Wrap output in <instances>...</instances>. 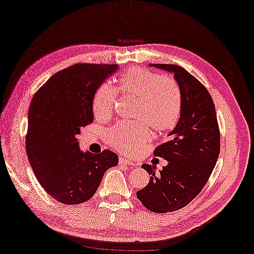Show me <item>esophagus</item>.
<instances>
[{
    "label": "esophagus",
    "instance_id": "esophagus-1",
    "mask_svg": "<svg viewBox=\"0 0 254 254\" xmlns=\"http://www.w3.org/2000/svg\"><path fill=\"white\" fill-rule=\"evenodd\" d=\"M119 165H120V166H129V167H131V168L135 167V163H132V162L130 161V160H127V159L122 158V157L119 158Z\"/></svg>",
    "mask_w": 254,
    "mask_h": 254
}]
</instances>
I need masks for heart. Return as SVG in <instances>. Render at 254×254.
Returning a JSON list of instances; mask_svg holds the SVG:
<instances>
[{
	"mask_svg": "<svg viewBox=\"0 0 254 254\" xmlns=\"http://www.w3.org/2000/svg\"><path fill=\"white\" fill-rule=\"evenodd\" d=\"M117 89L136 99L132 118L139 122L116 124L107 132L108 142L122 153H135L149 139V127L157 135L173 130L179 122L183 95L173 79L145 68L131 67L120 75ZM117 91L104 83L93 99V111L97 118H109L114 112Z\"/></svg>",
	"mask_w": 254,
	"mask_h": 254,
	"instance_id": "1",
	"label": "heart"
}]
</instances>
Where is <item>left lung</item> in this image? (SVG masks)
Returning <instances> with one entry per match:
<instances>
[{
  "mask_svg": "<svg viewBox=\"0 0 254 254\" xmlns=\"http://www.w3.org/2000/svg\"><path fill=\"white\" fill-rule=\"evenodd\" d=\"M149 65L173 73L183 95L179 122L154 151L167 166L157 174L154 166L143 165L151 179L136 193L145 208L165 213L184 208L203 189L219 157L220 135L211 95L196 78L176 64Z\"/></svg>",
  "mask_w": 254,
  "mask_h": 254,
  "instance_id": "1",
  "label": "left lung"
}]
</instances>
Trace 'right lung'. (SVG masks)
I'll list each match as a JSON object with an SVG mask.
<instances>
[{
    "mask_svg": "<svg viewBox=\"0 0 254 254\" xmlns=\"http://www.w3.org/2000/svg\"><path fill=\"white\" fill-rule=\"evenodd\" d=\"M117 64H78L53 75L34 95L28 111L26 151L34 175L50 196L79 204L95 194L118 155L80 151L77 135L93 123V99Z\"/></svg>",
    "mask_w": 254,
    "mask_h": 254,
    "instance_id": "1",
    "label": "right lung"
}]
</instances>
